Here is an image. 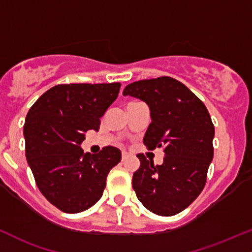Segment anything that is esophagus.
I'll use <instances>...</instances> for the list:
<instances>
[{
	"mask_svg": "<svg viewBox=\"0 0 252 252\" xmlns=\"http://www.w3.org/2000/svg\"><path fill=\"white\" fill-rule=\"evenodd\" d=\"M128 157H129V154L126 153V152H122V160H126V159H128Z\"/></svg>",
	"mask_w": 252,
	"mask_h": 252,
	"instance_id": "esophagus-1",
	"label": "esophagus"
}]
</instances>
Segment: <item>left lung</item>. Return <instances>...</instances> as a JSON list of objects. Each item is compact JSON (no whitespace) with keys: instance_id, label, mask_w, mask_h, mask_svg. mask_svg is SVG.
I'll return each instance as SVG.
<instances>
[{"instance_id":"1","label":"left lung","mask_w":252,"mask_h":252,"mask_svg":"<svg viewBox=\"0 0 252 252\" xmlns=\"http://www.w3.org/2000/svg\"><path fill=\"white\" fill-rule=\"evenodd\" d=\"M123 95L148 105L152 123L143 143L164 147V161L154 165L143 154L132 188L152 213L171 217L196 200L206 184L214 149V126L204 104L187 86L168 76L129 84Z\"/></svg>"}]
</instances>
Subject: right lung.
<instances>
[{
    "instance_id": "add662e5",
    "label": "right lung",
    "mask_w": 252,
    "mask_h": 252,
    "mask_svg": "<svg viewBox=\"0 0 252 252\" xmlns=\"http://www.w3.org/2000/svg\"><path fill=\"white\" fill-rule=\"evenodd\" d=\"M121 84H70L50 88L26 116V159L46 200L62 212L80 213L103 196L121 151L107 146L84 153L85 132L98 131L100 118L117 99Z\"/></svg>"
}]
</instances>
